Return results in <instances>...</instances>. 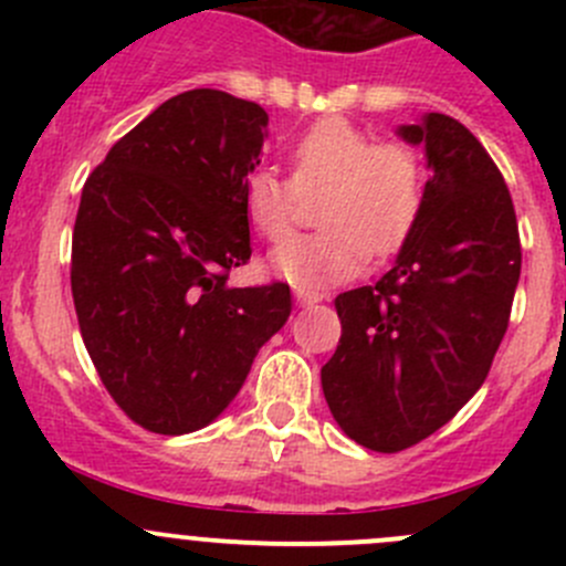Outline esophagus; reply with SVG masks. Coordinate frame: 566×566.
Returning <instances> with one entry per match:
<instances>
[{
    "instance_id": "34e87169",
    "label": "esophagus",
    "mask_w": 566,
    "mask_h": 566,
    "mask_svg": "<svg viewBox=\"0 0 566 566\" xmlns=\"http://www.w3.org/2000/svg\"><path fill=\"white\" fill-rule=\"evenodd\" d=\"M293 293H295V301H298L301 306H315L323 301V293H317V290H310V287H301V284H295Z\"/></svg>"
}]
</instances>
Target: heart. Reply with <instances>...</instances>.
I'll return each mask as SVG.
<instances>
[{
  "label": "heart",
  "mask_w": 566,
  "mask_h": 566,
  "mask_svg": "<svg viewBox=\"0 0 566 566\" xmlns=\"http://www.w3.org/2000/svg\"><path fill=\"white\" fill-rule=\"evenodd\" d=\"M293 180L254 169L243 182L249 224L282 241L301 193H319L312 235L287 238L271 251L273 273L301 287L345 282L367 256H391L405 247L424 208V167L405 142H375L345 117H323L287 150Z\"/></svg>",
  "instance_id": "1"
}]
</instances>
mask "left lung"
<instances>
[{"label":"left lung","mask_w":566,"mask_h":566,"mask_svg":"<svg viewBox=\"0 0 566 566\" xmlns=\"http://www.w3.org/2000/svg\"><path fill=\"white\" fill-rule=\"evenodd\" d=\"M397 136L424 147V208L386 276L336 295L342 336L319 369L336 424L386 454L441 430L479 391L521 279L510 188L476 136L438 112Z\"/></svg>","instance_id":"obj_1"}]
</instances>
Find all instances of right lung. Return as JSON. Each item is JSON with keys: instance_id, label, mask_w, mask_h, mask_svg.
<instances>
[{"instance_id": "add662e5", "label": "right lung", "mask_w": 566, "mask_h": 566, "mask_svg": "<svg viewBox=\"0 0 566 566\" xmlns=\"http://www.w3.org/2000/svg\"><path fill=\"white\" fill-rule=\"evenodd\" d=\"M265 136L260 104L188 90L84 182L71 251L78 328L114 402L158 436L219 419L293 310L282 282L227 284L251 256L243 182Z\"/></svg>"}]
</instances>
